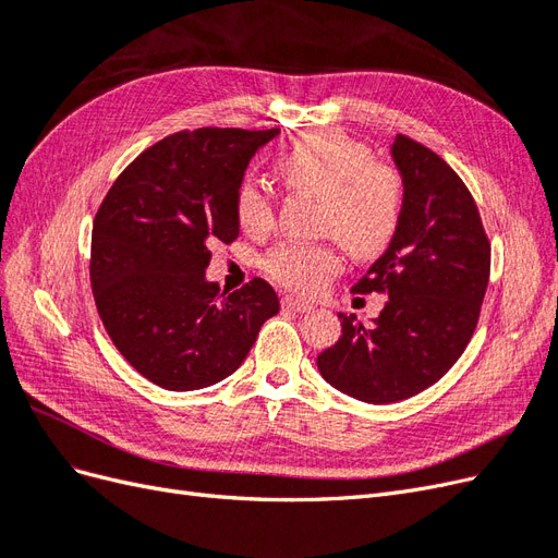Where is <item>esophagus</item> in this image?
<instances>
[{
  "instance_id": "esophagus-1",
  "label": "esophagus",
  "mask_w": 558,
  "mask_h": 558,
  "mask_svg": "<svg viewBox=\"0 0 558 558\" xmlns=\"http://www.w3.org/2000/svg\"><path fill=\"white\" fill-rule=\"evenodd\" d=\"M281 305H283L286 310H293V312H312V310H314L312 302L293 298V295H286V298L281 300Z\"/></svg>"
}]
</instances>
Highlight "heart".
Returning <instances> with one entry per match:
<instances>
[{
    "instance_id": "obj_1",
    "label": "heart",
    "mask_w": 558,
    "mask_h": 558,
    "mask_svg": "<svg viewBox=\"0 0 558 558\" xmlns=\"http://www.w3.org/2000/svg\"><path fill=\"white\" fill-rule=\"evenodd\" d=\"M281 174L293 191L320 197L318 228L356 260H375L391 246L402 218V181L393 167L340 130H312L283 150ZM238 221L246 232L272 226V202L258 183L238 193ZM267 275L286 289L314 293L340 269L332 244H279L265 258Z\"/></svg>"
}]
</instances>
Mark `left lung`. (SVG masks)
<instances>
[{"instance_id": "obj_1", "label": "left lung", "mask_w": 558, "mask_h": 558, "mask_svg": "<svg viewBox=\"0 0 558 558\" xmlns=\"http://www.w3.org/2000/svg\"><path fill=\"white\" fill-rule=\"evenodd\" d=\"M391 158L402 179L400 228L353 286L388 300L373 326L337 314L340 340L316 359L337 391L373 404L412 398L449 373L475 332L492 269V244L459 174L404 134Z\"/></svg>"}]
</instances>
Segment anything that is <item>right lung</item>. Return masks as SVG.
Instances as JSON below:
<instances>
[{
  "label": "right lung",
  "mask_w": 558,
  "mask_h": 558,
  "mask_svg": "<svg viewBox=\"0 0 558 558\" xmlns=\"http://www.w3.org/2000/svg\"><path fill=\"white\" fill-rule=\"evenodd\" d=\"M279 132H177L116 179L95 216L90 283L99 318L123 359L167 391L230 377L279 312L267 281L228 293L205 275L209 244L240 234L248 160Z\"/></svg>",
  "instance_id": "right-lung-1"
}]
</instances>
